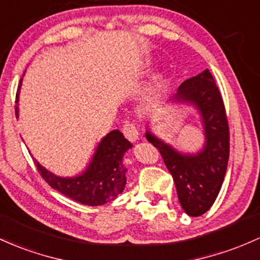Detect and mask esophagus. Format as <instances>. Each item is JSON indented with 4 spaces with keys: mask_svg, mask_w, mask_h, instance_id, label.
I'll list each match as a JSON object with an SVG mask.
<instances>
[{
    "mask_svg": "<svg viewBox=\"0 0 260 260\" xmlns=\"http://www.w3.org/2000/svg\"><path fill=\"white\" fill-rule=\"evenodd\" d=\"M122 132H123L125 138L132 142V143L138 139V131H137V127L133 123H124Z\"/></svg>",
    "mask_w": 260,
    "mask_h": 260,
    "instance_id": "obj_1",
    "label": "esophagus"
}]
</instances>
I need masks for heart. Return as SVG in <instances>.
<instances>
[{
  "mask_svg": "<svg viewBox=\"0 0 260 260\" xmlns=\"http://www.w3.org/2000/svg\"><path fill=\"white\" fill-rule=\"evenodd\" d=\"M150 65H152V62L147 61L145 67L149 68ZM167 75L164 73H158L156 75H154L152 81H150L147 90H145V99L148 101H153V100L158 99L160 96V93L164 91L165 86H167Z\"/></svg>",
  "mask_w": 260,
  "mask_h": 260,
  "instance_id": "b5f03b06",
  "label": "heart"
}]
</instances>
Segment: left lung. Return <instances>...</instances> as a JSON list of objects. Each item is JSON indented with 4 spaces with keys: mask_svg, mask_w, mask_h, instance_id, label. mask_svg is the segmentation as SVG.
<instances>
[{
    "mask_svg": "<svg viewBox=\"0 0 260 260\" xmlns=\"http://www.w3.org/2000/svg\"><path fill=\"white\" fill-rule=\"evenodd\" d=\"M174 101L190 104L201 115L205 145L196 154H184L164 143L149 131L145 138L159 149L175 182L185 212L199 217L211 209L226 175L230 156V127L221 92L209 69L185 80Z\"/></svg>",
    "mask_w": 260,
    "mask_h": 260,
    "instance_id": "8db88e82",
    "label": "left lung"
}]
</instances>
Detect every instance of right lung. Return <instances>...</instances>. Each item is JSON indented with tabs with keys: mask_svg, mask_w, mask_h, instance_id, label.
Returning <instances> with one entry per match:
<instances>
[{
	"mask_svg": "<svg viewBox=\"0 0 260 260\" xmlns=\"http://www.w3.org/2000/svg\"><path fill=\"white\" fill-rule=\"evenodd\" d=\"M129 148L131 142L118 129L112 131L100 142L86 170L74 178L56 176L34 161L42 178L53 189L82 205L100 206L115 200L124 190L127 170L123 167V155Z\"/></svg>",
	"mask_w": 260,
	"mask_h": 260,
	"instance_id": "right-lung-1",
	"label": "right lung"
}]
</instances>
